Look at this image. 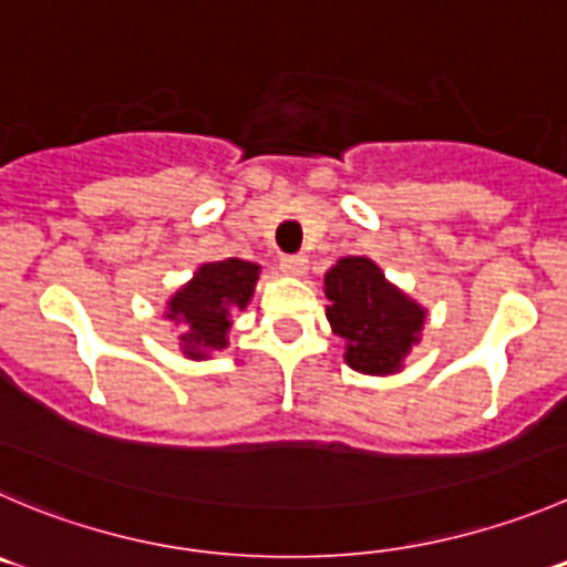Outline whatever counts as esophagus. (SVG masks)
I'll use <instances>...</instances> for the list:
<instances>
[{
	"label": "esophagus",
	"mask_w": 567,
	"mask_h": 567,
	"mask_svg": "<svg viewBox=\"0 0 567 567\" xmlns=\"http://www.w3.org/2000/svg\"><path fill=\"white\" fill-rule=\"evenodd\" d=\"M280 272L289 278H303L309 272V258L306 256H284L280 258Z\"/></svg>",
	"instance_id": "esophagus-1"
}]
</instances>
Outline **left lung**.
I'll return each mask as SVG.
<instances>
[{"label": "left lung", "mask_w": 567, "mask_h": 567, "mask_svg": "<svg viewBox=\"0 0 567 567\" xmlns=\"http://www.w3.org/2000/svg\"><path fill=\"white\" fill-rule=\"evenodd\" d=\"M326 317L344 339V364L364 375H395L423 339L425 306L398 289L368 256H344L326 272Z\"/></svg>", "instance_id": "left-lung-1"}]
</instances>
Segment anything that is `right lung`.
Listing matches in <instances>:
<instances>
[{
	"label": "right lung",
	"mask_w": 567,
	"mask_h": 567,
	"mask_svg": "<svg viewBox=\"0 0 567 567\" xmlns=\"http://www.w3.org/2000/svg\"><path fill=\"white\" fill-rule=\"evenodd\" d=\"M261 264L245 258L206 261L192 278L169 295L164 320L177 328V342L186 359L206 361L230 344L236 311H245L256 292Z\"/></svg>",
	"instance_id": "obj_1"
}]
</instances>
